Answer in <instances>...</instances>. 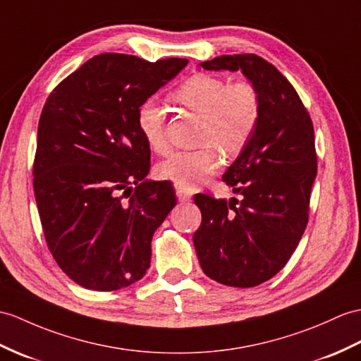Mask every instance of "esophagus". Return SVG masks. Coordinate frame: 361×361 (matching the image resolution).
Returning <instances> with one entry per match:
<instances>
[{"label":"esophagus","mask_w":361,"mask_h":361,"mask_svg":"<svg viewBox=\"0 0 361 361\" xmlns=\"http://www.w3.org/2000/svg\"><path fill=\"white\" fill-rule=\"evenodd\" d=\"M175 190H177V197H178L180 201H189L190 200V194L186 189L177 186V188H175Z\"/></svg>","instance_id":"esophagus-1"}]
</instances>
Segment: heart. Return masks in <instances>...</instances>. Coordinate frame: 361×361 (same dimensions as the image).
I'll list each match as a JSON object with an SVG mask.
<instances>
[{
    "instance_id": "obj_1",
    "label": "heart",
    "mask_w": 361,
    "mask_h": 361,
    "mask_svg": "<svg viewBox=\"0 0 361 361\" xmlns=\"http://www.w3.org/2000/svg\"><path fill=\"white\" fill-rule=\"evenodd\" d=\"M175 103L201 116L195 150H177L160 163L158 177L175 186L192 189L206 181L220 166V149L237 157L254 138L262 118V99L250 81L231 82L211 73H195L175 89ZM164 109L146 99L137 111V128L154 152L167 149Z\"/></svg>"
}]
</instances>
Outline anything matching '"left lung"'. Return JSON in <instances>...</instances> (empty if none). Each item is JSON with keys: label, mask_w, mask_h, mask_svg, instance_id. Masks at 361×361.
I'll use <instances>...</instances> for the list:
<instances>
[{"label": "left lung", "mask_w": 361, "mask_h": 361, "mask_svg": "<svg viewBox=\"0 0 361 361\" xmlns=\"http://www.w3.org/2000/svg\"><path fill=\"white\" fill-rule=\"evenodd\" d=\"M200 66L240 69L262 99L254 138L223 175L243 198L194 197L201 211L194 233L201 269L226 286L254 288L286 266L307 226L317 175L314 126L294 86L264 58L221 55Z\"/></svg>", "instance_id": "left-lung-1"}]
</instances>
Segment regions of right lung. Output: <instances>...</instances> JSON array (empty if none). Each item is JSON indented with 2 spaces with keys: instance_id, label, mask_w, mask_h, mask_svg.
I'll return each mask as SVG.
<instances>
[{
  "instance_id": "add662e5",
  "label": "right lung",
  "mask_w": 361,
  "mask_h": 361,
  "mask_svg": "<svg viewBox=\"0 0 361 361\" xmlns=\"http://www.w3.org/2000/svg\"><path fill=\"white\" fill-rule=\"evenodd\" d=\"M186 64L95 55L46 99L33 189L50 254L82 288L116 290L149 269L154 232L177 198L171 183L145 180L150 147L137 111Z\"/></svg>"
}]
</instances>
